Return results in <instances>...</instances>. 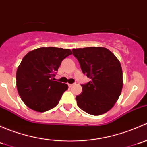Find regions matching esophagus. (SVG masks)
Instances as JSON below:
<instances>
[{"label":"esophagus","instance_id":"esophagus-1","mask_svg":"<svg viewBox=\"0 0 147 147\" xmlns=\"http://www.w3.org/2000/svg\"><path fill=\"white\" fill-rule=\"evenodd\" d=\"M74 84H75V83H73V84H69V87H72V86L74 85Z\"/></svg>","mask_w":147,"mask_h":147}]
</instances>
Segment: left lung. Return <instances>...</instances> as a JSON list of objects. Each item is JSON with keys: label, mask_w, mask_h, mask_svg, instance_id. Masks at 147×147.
I'll list each match as a JSON object with an SVG mask.
<instances>
[{"label": "left lung", "mask_w": 147, "mask_h": 147, "mask_svg": "<svg viewBox=\"0 0 147 147\" xmlns=\"http://www.w3.org/2000/svg\"><path fill=\"white\" fill-rule=\"evenodd\" d=\"M81 69L91 80L82 84L76 96L78 107L92 115H100L113 107L121 94L122 69L119 60L108 49L89 47L72 49Z\"/></svg>", "instance_id": "left-lung-1"}]
</instances>
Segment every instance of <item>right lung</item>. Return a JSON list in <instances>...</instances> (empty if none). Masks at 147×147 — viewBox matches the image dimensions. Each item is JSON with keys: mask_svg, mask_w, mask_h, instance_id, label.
<instances>
[{"mask_svg": "<svg viewBox=\"0 0 147 147\" xmlns=\"http://www.w3.org/2000/svg\"><path fill=\"white\" fill-rule=\"evenodd\" d=\"M72 54L69 49L47 47L32 50L23 57L16 72V83L26 106L44 112L59 103L68 86L54 81V77L62 61Z\"/></svg>", "mask_w": 147, "mask_h": 147, "instance_id": "obj_1", "label": "right lung"}]
</instances>
